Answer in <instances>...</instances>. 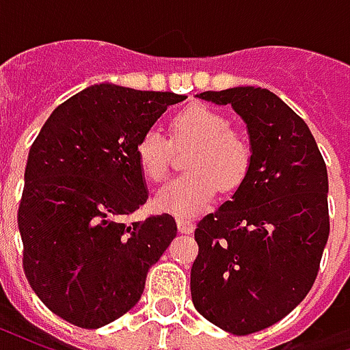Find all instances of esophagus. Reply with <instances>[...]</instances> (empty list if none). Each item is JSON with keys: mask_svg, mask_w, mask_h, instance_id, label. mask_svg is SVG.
<instances>
[{"mask_svg": "<svg viewBox=\"0 0 350 350\" xmlns=\"http://www.w3.org/2000/svg\"><path fill=\"white\" fill-rule=\"evenodd\" d=\"M178 230L182 232V234H191L193 230H195V223L189 219H183V217H178Z\"/></svg>", "mask_w": 350, "mask_h": 350, "instance_id": "34e87169", "label": "esophagus"}]
</instances>
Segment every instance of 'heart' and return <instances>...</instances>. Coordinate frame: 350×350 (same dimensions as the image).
<instances>
[{
	"instance_id": "obj_1",
	"label": "heart",
	"mask_w": 350,
	"mask_h": 350,
	"mask_svg": "<svg viewBox=\"0 0 350 350\" xmlns=\"http://www.w3.org/2000/svg\"><path fill=\"white\" fill-rule=\"evenodd\" d=\"M170 142L157 131L144 133L135 148L140 172L148 182L161 183L172 167V146H191L185 174L165 185L155 197L159 212L193 217L204 212L217 195L234 193L250 174L255 159L251 138L232 129L227 116L206 105H191L168 125Z\"/></svg>"
}]
</instances>
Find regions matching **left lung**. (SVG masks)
Masks as SVG:
<instances>
[{"instance_id":"8db88e82","label":"left lung","mask_w":350,"mask_h":350,"mask_svg":"<svg viewBox=\"0 0 350 350\" xmlns=\"http://www.w3.org/2000/svg\"><path fill=\"white\" fill-rule=\"evenodd\" d=\"M247 123L255 159L232 200L197 223L191 298L223 330L247 336L281 321L315 283L330 234L328 172L311 131L262 88L204 92Z\"/></svg>"}]
</instances>
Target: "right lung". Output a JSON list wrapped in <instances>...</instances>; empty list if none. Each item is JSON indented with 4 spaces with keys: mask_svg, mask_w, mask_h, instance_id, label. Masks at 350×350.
<instances>
[{
    "mask_svg": "<svg viewBox=\"0 0 350 350\" xmlns=\"http://www.w3.org/2000/svg\"><path fill=\"white\" fill-rule=\"evenodd\" d=\"M183 99L92 86L62 103L29 148L18 206L22 266L42 304L67 323L93 330L125 315L174 240L168 213L125 217L148 200L137 142Z\"/></svg>",
    "mask_w": 350,
    "mask_h": 350,
    "instance_id": "add662e5",
    "label": "right lung"
}]
</instances>
